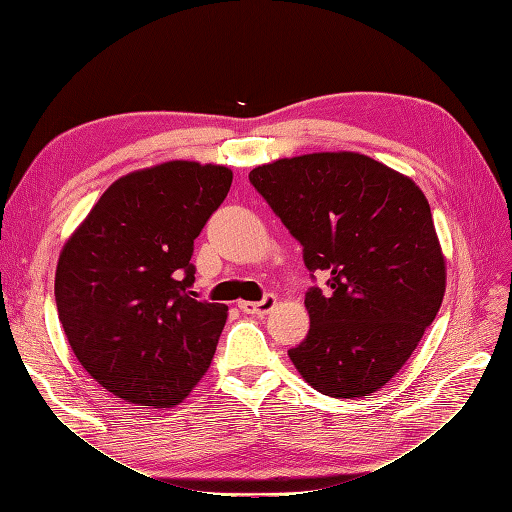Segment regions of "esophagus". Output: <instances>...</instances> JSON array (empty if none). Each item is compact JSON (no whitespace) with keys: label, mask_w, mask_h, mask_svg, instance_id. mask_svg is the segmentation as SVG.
<instances>
[{"label":"esophagus","mask_w":512,"mask_h":512,"mask_svg":"<svg viewBox=\"0 0 512 512\" xmlns=\"http://www.w3.org/2000/svg\"><path fill=\"white\" fill-rule=\"evenodd\" d=\"M275 294H265V299L262 301H241L239 303V309L243 314H252V316H262L271 312V309L275 307Z\"/></svg>","instance_id":"34e87169"}]
</instances>
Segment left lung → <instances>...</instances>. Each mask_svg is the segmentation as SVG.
<instances>
[{
  "label": "left lung",
  "instance_id": "left-lung-1",
  "mask_svg": "<svg viewBox=\"0 0 512 512\" xmlns=\"http://www.w3.org/2000/svg\"><path fill=\"white\" fill-rule=\"evenodd\" d=\"M250 183L303 245L305 267L329 275L327 288L305 292L309 333L290 361L322 395L376 393L410 359L446 290L425 194L354 151L275 160Z\"/></svg>",
  "mask_w": 512,
  "mask_h": 512
}]
</instances>
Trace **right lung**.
Masks as SVG:
<instances>
[{"instance_id":"1","label":"right lung","mask_w":512,"mask_h":512,"mask_svg":"<svg viewBox=\"0 0 512 512\" xmlns=\"http://www.w3.org/2000/svg\"><path fill=\"white\" fill-rule=\"evenodd\" d=\"M218 164L117 179L59 254L55 301L87 374L136 406L173 408L211 365L228 307L194 299V239L230 190Z\"/></svg>"}]
</instances>
